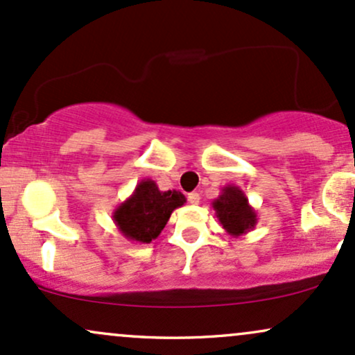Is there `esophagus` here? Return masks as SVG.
I'll list each match as a JSON object with an SVG mask.
<instances>
[{
	"mask_svg": "<svg viewBox=\"0 0 355 355\" xmlns=\"http://www.w3.org/2000/svg\"><path fill=\"white\" fill-rule=\"evenodd\" d=\"M189 202L191 205H198V202H200V193H197V191H191L189 193Z\"/></svg>",
	"mask_w": 355,
	"mask_h": 355,
	"instance_id": "esophagus-1",
	"label": "esophagus"
}]
</instances>
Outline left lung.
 <instances>
[{
	"label": "left lung",
	"instance_id": "obj_1",
	"mask_svg": "<svg viewBox=\"0 0 355 355\" xmlns=\"http://www.w3.org/2000/svg\"><path fill=\"white\" fill-rule=\"evenodd\" d=\"M211 209L215 210L222 229L232 237H240L255 229L257 211L240 187H223L218 198L211 202Z\"/></svg>",
	"mask_w": 355,
	"mask_h": 355
}]
</instances>
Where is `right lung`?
<instances>
[{
    "instance_id": "add662e5",
    "label": "right lung",
    "mask_w": 355,
    "mask_h": 355,
    "mask_svg": "<svg viewBox=\"0 0 355 355\" xmlns=\"http://www.w3.org/2000/svg\"><path fill=\"white\" fill-rule=\"evenodd\" d=\"M187 202L177 190L162 191L150 178L141 180L133 193L113 211V222L126 240L150 243L165 229L175 209Z\"/></svg>"
}]
</instances>
